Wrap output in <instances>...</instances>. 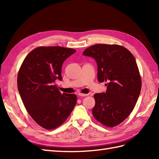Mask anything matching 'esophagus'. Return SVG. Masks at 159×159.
Masks as SVG:
<instances>
[{
  "instance_id": "esophagus-1",
  "label": "esophagus",
  "mask_w": 159,
  "mask_h": 159,
  "mask_svg": "<svg viewBox=\"0 0 159 159\" xmlns=\"http://www.w3.org/2000/svg\"><path fill=\"white\" fill-rule=\"evenodd\" d=\"M79 96H83V97H85V96H88V94H87V93H79Z\"/></svg>"
}]
</instances>
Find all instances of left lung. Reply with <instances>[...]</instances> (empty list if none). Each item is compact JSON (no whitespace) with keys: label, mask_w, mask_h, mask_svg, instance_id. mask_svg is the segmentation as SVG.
<instances>
[{"label":"left lung","mask_w":159,"mask_h":159,"mask_svg":"<svg viewBox=\"0 0 159 159\" xmlns=\"http://www.w3.org/2000/svg\"><path fill=\"white\" fill-rule=\"evenodd\" d=\"M83 55L95 59L98 80L107 82L105 93L94 95V118L107 127H115L129 116L141 89L137 64L129 50L117 44H95Z\"/></svg>","instance_id":"left-lung-1"}]
</instances>
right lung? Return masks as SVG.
<instances>
[{"instance_id": "add662e5", "label": "right lung", "mask_w": 159, "mask_h": 159, "mask_svg": "<svg viewBox=\"0 0 159 159\" xmlns=\"http://www.w3.org/2000/svg\"><path fill=\"white\" fill-rule=\"evenodd\" d=\"M75 52L61 46H39L29 53L20 67L17 84L24 105L45 129L59 127L76 105L75 94L61 93L54 85L57 79L62 80L64 61Z\"/></svg>"}]
</instances>
